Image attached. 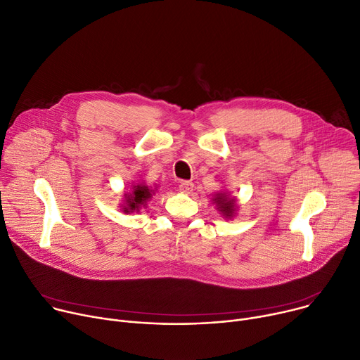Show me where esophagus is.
Wrapping results in <instances>:
<instances>
[{
	"mask_svg": "<svg viewBox=\"0 0 360 360\" xmlns=\"http://www.w3.org/2000/svg\"><path fill=\"white\" fill-rule=\"evenodd\" d=\"M179 189L184 192V193H191L193 191V184L191 181H182L179 184Z\"/></svg>",
	"mask_w": 360,
	"mask_h": 360,
	"instance_id": "1",
	"label": "esophagus"
}]
</instances>
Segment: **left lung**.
Wrapping results in <instances>:
<instances>
[{
	"instance_id": "left-lung-1",
	"label": "left lung",
	"mask_w": 360,
	"mask_h": 360,
	"mask_svg": "<svg viewBox=\"0 0 360 360\" xmlns=\"http://www.w3.org/2000/svg\"><path fill=\"white\" fill-rule=\"evenodd\" d=\"M214 204L217 205L218 211H221V214L225 217V218H233L234 214H236V198H230V195H228V192H218L215 197L212 198Z\"/></svg>"
}]
</instances>
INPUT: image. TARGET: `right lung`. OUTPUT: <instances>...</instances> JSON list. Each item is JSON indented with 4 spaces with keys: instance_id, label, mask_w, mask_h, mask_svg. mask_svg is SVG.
I'll list each match as a JSON object with an SVG mask.
<instances>
[{
    "instance_id": "add662e5",
    "label": "right lung",
    "mask_w": 360,
    "mask_h": 360,
    "mask_svg": "<svg viewBox=\"0 0 360 360\" xmlns=\"http://www.w3.org/2000/svg\"><path fill=\"white\" fill-rule=\"evenodd\" d=\"M152 195H155V188L148 186L146 184H138L134 185V188L130 189V192L124 193V200L122 204V210L127 212H135L139 211L141 207H145L146 202L152 198Z\"/></svg>"
}]
</instances>
